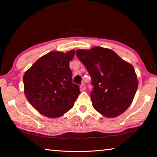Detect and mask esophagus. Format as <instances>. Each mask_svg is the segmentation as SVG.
Returning <instances> with one entry per match:
<instances>
[{
  "mask_svg": "<svg viewBox=\"0 0 157 157\" xmlns=\"http://www.w3.org/2000/svg\"><path fill=\"white\" fill-rule=\"evenodd\" d=\"M80 89H81V91H84V90L86 89V86H85L84 83H82L80 85Z\"/></svg>",
  "mask_w": 157,
  "mask_h": 157,
  "instance_id": "34e87169",
  "label": "esophagus"
}]
</instances>
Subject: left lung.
Wrapping results in <instances>:
<instances>
[{
	"instance_id": "1",
	"label": "left lung",
	"mask_w": 157,
	"mask_h": 157,
	"mask_svg": "<svg viewBox=\"0 0 157 157\" xmlns=\"http://www.w3.org/2000/svg\"><path fill=\"white\" fill-rule=\"evenodd\" d=\"M76 55L91 77L93 107L107 118H115L132 104L139 85L131 63L113 50L97 46L78 49Z\"/></svg>"
}]
</instances>
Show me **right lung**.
Returning a JSON list of instances; mask_svg holds the SVG:
<instances>
[{"instance_id": "obj_1", "label": "right lung", "mask_w": 157, "mask_h": 157, "mask_svg": "<svg viewBox=\"0 0 157 157\" xmlns=\"http://www.w3.org/2000/svg\"><path fill=\"white\" fill-rule=\"evenodd\" d=\"M75 50L52 51L36 61L23 75L24 94L33 107L42 115L59 118L73 107L80 94L73 83L69 62Z\"/></svg>"}]
</instances>
